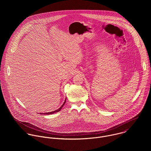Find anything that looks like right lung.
<instances>
[{
	"instance_id": "add662e5",
	"label": "right lung",
	"mask_w": 151,
	"mask_h": 151,
	"mask_svg": "<svg viewBox=\"0 0 151 151\" xmlns=\"http://www.w3.org/2000/svg\"><path fill=\"white\" fill-rule=\"evenodd\" d=\"M66 99V98H65ZM65 101H66V99H65V101L64 102V103H63V104L62 105V106L60 107V108H59L58 109H57V110H55V111H51V112H47V113H41L40 114H53V113H57V112H58V111H59L62 108H63V106H64V105L65 104Z\"/></svg>"
}]
</instances>
